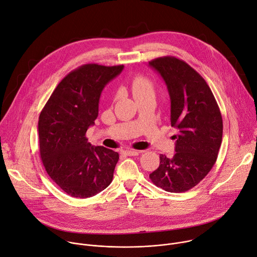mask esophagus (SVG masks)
<instances>
[{"instance_id": "obj_1", "label": "esophagus", "mask_w": 257, "mask_h": 257, "mask_svg": "<svg viewBox=\"0 0 257 257\" xmlns=\"http://www.w3.org/2000/svg\"><path fill=\"white\" fill-rule=\"evenodd\" d=\"M140 153L142 152H139V151H134V150H127V151H124L123 154L126 155V156H129V157H134V156H138Z\"/></svg>"}]
</instances>
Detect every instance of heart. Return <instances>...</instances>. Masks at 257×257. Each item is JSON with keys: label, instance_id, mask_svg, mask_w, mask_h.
<instances>
[{"label": "heart", "instance_id": "obj_1", "mask_svg": "<svg viewBox=\"0 0 257 257\" xmlns=\"http://www.w3.org/2000/svg\"><path fill=\"white\" fill-rule=\"evenodd\" d=\"M130 89L136 100L146 96H155L156 94L154 82L143 75H136L132 78Z\"/></svg>", "mask_w": 257, "mask_h": 257}]
</instances>
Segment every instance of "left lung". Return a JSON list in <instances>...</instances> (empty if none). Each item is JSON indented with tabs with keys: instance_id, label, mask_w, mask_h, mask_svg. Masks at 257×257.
Here are the masks:
<instances>
[{
	"instance_id": "left-lung-1",
	"label": "left lung",
	"mask_w": 257,
	"mask_h": 257,
	"mask_svg": "<svg viewBox=\"0 0 257 257\" xmlns=\"http://www.w3.org/2000/svg\"><path fill=\"white\" fill-rule=\"evenodd\" d=\"M165 80L171 98V125L178 129L173 158L160 156L150 178L168 192L196 186L216 162L222 144L223 119L206 81L186 62L166 56L150 62Z\"/></svg>"
}]
</instances>
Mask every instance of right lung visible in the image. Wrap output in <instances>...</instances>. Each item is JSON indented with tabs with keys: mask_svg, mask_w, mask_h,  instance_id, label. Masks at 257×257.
Segmentation results:
<instances>
[{
	"mask_svg": "<svg viewBox=\"0 0 257 257\" xmlns=\"http://www.w3.org/2000/svg\"><path fill=\"white\" fill-rule=\"evenodd\" d=\"M124 65L85 64L57 85L39 119L40 154L50 178L68 195L88 198L113 180L119 154L85 136L98 115L100 93Z\"/></svg>",
	"mask_w": 257,
	"mask_h": 257,
	"instance_id": "1",
	"label": "right lung"
}]
</instances>
